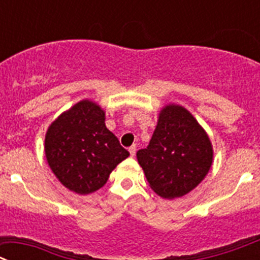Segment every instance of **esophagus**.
<instances>
[{
  "label": "esophagus",
  "mask_w": 260,
  "mask_h": 260,
  "mask_svg": "<svg viewBox=\"0 0 260 260\" xmlns=\"http://www.w3.org/2000/svg\"><path fill=\"white\" fill-rule=\"evenodd\" d=\"M136 150H137V147H136V145H133V146L129 147V154H131V156H135V155H136Z\"/></svg>",
  "instance_id": "obj_1"
}]
</instances>
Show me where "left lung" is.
<instances>
[{
  "mask_svg": "<svg viewBox=\"0 0 260 260\" xmlns=\"http://www.w3.org/2000/svg\"><path fill=\"white\" fill-rule=\"evenodd\" d=\"M151 189L163 198L181 197L205 179L212 163L209 136L188 110L168 105L160 111L147 147L137 151Z\"/></svg>",
  "mask_w": 260,
  "mask_h": 260,
  "instance_id": "8db88e82",
  "label": "left lung"
}]
</instances>
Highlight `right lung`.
I'll return each instance as SVG.
<instances>
[{
  "label": "right lung",
  "instance_id": "right-lung-1",
  "mask_svg": "<svg viewBox=\"0 0 260 260\" xmlns=\"http://www.w3.org/2000/svg\"><path fill=\"white\" fill-rule=\"evenodd\" d=\"M45 155L63 185L89 194L106 184L111 171L129 153L105 125V113L92 101H80L51 123Z\"/></svg>",
  "mask_w": 260,
  "mask_h": 260
}]
</instances>
